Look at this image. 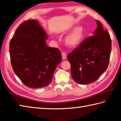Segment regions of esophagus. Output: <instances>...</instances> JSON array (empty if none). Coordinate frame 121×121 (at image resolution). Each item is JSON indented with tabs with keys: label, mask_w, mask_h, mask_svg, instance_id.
Returning a JSON list of instances; mask_svg holds the SVG:
<instances>
[{
	"label": "esophagus",
	"mask_w": 121,
	"mask_h": 121,
	"mask_svg": "<svg viewBox=\"0 0 121 121\" xmlns=\"http://www.w3.org/2000/svg\"><path fill=\"white\" fill-rule=\"evenodd\" d=\"M62 55V59L63 60H65L67 58V55L66 54L65 52H62L61 53Z\"/></svg>",
	"instance_id": "34e87169"
}]
</instances>
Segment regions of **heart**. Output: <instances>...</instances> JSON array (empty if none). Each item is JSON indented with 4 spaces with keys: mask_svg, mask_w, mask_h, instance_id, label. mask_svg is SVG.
I'll return each instance as SVG.
<instances>
[{
    "mask_svg": "<svg viewBox=\"0 0 121 121\" xmlns=\"http://www.w3.org/2000/svg\"><path fill=\"white\" fill-rule=\"evenodd\" d=\"M83 36L82 30L79 27H76L75 30L68 35L65 39L67 44L70 46H74L81 40Z\"/></svg>",
    "mask_w": 121,
    "mask_h": 121,
    "instance_id": "b5f03b06",
    "label": "heart"
}]
</instances>
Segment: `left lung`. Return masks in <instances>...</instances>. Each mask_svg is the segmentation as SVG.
I'll use <instances>...</instances> for the list:
<instances>
[{
  "label": "left lung",
  "instance_id": "8db88e82",
  "mask_svg": "<svg viewBox=\"0 0 121 121\" xmlns=\"http://www.w3.org/2000/svg\"><path fill=\"white\" fill-rule=\"evenodd\" d=\"M94 35L85 39L67 55L74 81L87 84L96 81L107 69L111 51V40L107 30L96 20Z\"/></svg>",
  "mask_w": 121,
  "mask_h": 121
}]
</instances>
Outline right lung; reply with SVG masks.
<instances>
[{
	"instance_id": "right-lung-1",
	"label": "right lung",
	"mask_w": 121,
	"mask_h": 121,
	"mask_svg": "<svg viewBox=\"0 0 121 121\" xmlns=\"http://www.w3.org/2000/svg\"><path fill=\"white\" fill-rule=\"evenodd\" d=\"M48 36L38 20H29L18 26L10 42V55L15 73L30 88H41L52 82L62 61L59 49L46 45Z\"/></svg>"
}]
</instances>
